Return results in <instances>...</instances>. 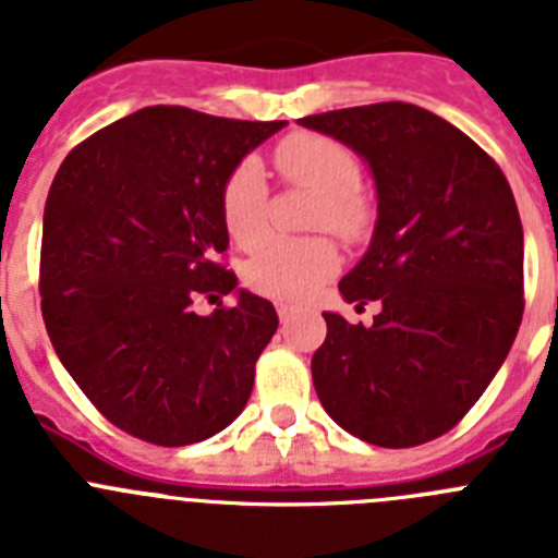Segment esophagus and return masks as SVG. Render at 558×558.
I'll return each instance as SVG.
<instances>
[{
	"mask_svg": "<svg viewBox=\"0 0 558 558\" xmlns=\"http://www.w3.org/2000/svg\"><path fill=\"white\" fill-rule=\"evenodd\" d=\"M276 313H279V318H282V322H288V318L295 313V310H293V304L279 302V304H276Z\"/></svg>",
	"mask_w": 558,
	"mask_h": 558,
	"instance_id": "1",
	"label": "esophagus"
}]
</instances>
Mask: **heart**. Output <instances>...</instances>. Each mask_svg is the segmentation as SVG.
Returning <instances> with one entry per match:
<instances>
[{
	"label": "heart",
	"instance_id": "1",
	"mask_svg": "<svg viewBox=\"0 0 558 558\" xmlns=\"http://www.w3.org/2000/svg\"><path fill=\"white\" fill-rule=\"evenodd\" d=\"M274 161L284 181L322 195L318 229L343 240H357L368 229L372 209L357 190L360 165L349 147L318 133H293L276 147ZM223 223L236 245H254L268 229V181L259 161H243L226 181ZM338 265V251L324 236H274L251 254L243 279L256 293L299 302L327 284Z\"/></svg>",
	"mask_w": 558,
	"mask_h": 558
}]
</instances>
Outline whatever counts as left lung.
I'll return each mask as SVG.
<instances>
[{
    "label": "left lung",
    "mask_w": 558,
    "mask_h": 558,
    "mask_svg": "<svg viewBox=\"0 0 558 558\" xmlns=\"http://www.w3.org/2000/svg\"><path fill=\"white\" fill-rule=\"evenodd\" d=\"M299 125L352 147L377 190L372 243L338 290L383 310L372 327L324 313L315 393L368 445H425L481 399L520 329L511 186L466 133L411 102L313 113Z\"/></svg>",
    "instance_id": "1"
}]
</instances>
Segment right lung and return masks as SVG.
I'll return each mask as SVG.
<instances>
[{
	"label": "right lung",
	"instance_id": "1",
	"mask_svg": "<svg viewBox=\"0 0 558 558\" xmlns=\"http://www.w3.org/2000/svg\"><path fill=\"white\" fill-rule=\"evenodd\" d=\"M288 122L150 106L63 159L44 206L41 313L49 340L97 411L150 445L184 447L229 427L279 318L236 290L223 186ZM234 292V308L191 310Z\"/></svg>",
	"mask_w": 558,
	"mask_h": 558
}]
</instances>
